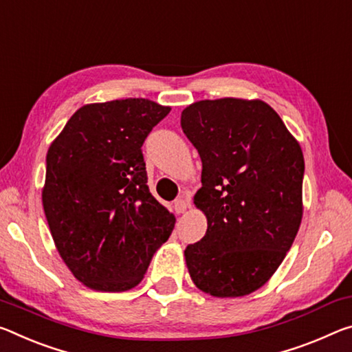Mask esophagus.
<instances>
[{
  "mask_svg": "<svg viewBox=\"0 0 352 352\" xmlns=\"http://www.w3.org/2000/svg\"><path fill=\"white\" fill-rule=\"evenodd\" d=\"M174 206H175L177 213H185V211L189 208V202H188L185 197H180V199L175 200Z\"/></svg>",
  "mask_w": 352,
  "mask_h": 352,
  "instance_id": "obj_1",
  "label": "esophagus"
}]
</instances>
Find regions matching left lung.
<instances>
[{
    "mask_svg": "<svg viewBox=\"0 0 352 352\" xmlns=\"http://www.w3.org/2000/svg\"><path fill=\"white\" fill-rule=\"evenodd\" d=\"M182 128L202 160L194 205L206 233L185 249L199 289L241 298L270 280L302 221L304 155L298 139L263 100H200Z\"/></svg>",
    "mask_w": 352,
    "mask_h": 352,
    "instance_id": "8db88e82",
    "label": "left lung"
}]
</instances>
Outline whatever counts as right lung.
I'll return each instance as SVG.
<instances>
[{
    "label": "right lung",
    "mask_w": 352,
    "mask_h": 352,
    "mask_svg": "<svg viewBox=\"0 0 352 352\" xmlns=\"http://www.w3.org/2000/svg\"><path fill=\"white\" fill-rule=\"evenodd\" d=\"M170 106L147 98L81 106L47 153L42 205L60 258L96 292L135 288L174 230L147 186L141 147Z\"/></svg>",
    "instance_id": "right-lung-1"
}]
</instances>
